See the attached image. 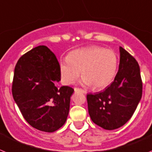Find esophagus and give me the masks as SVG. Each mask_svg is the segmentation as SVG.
I'll list each match as a JSON object with an SVG mask.
<instances>
[{
	"label": "esophagus",
	"mask_w": 152,
	"mask_h": 152,
	"mask_svg": "<svg viewBox=\"0 0 152 152\" xmlns=\"http://www.w3.org/2000/svg\"><path fill=\"white\" fill-rule=\"evenodd\" d=\"M75 92H82V93H83V94H86V92L85 90L82 89H79V88H75L74 89Z\"/></svg>",
	"instance_id": "obj_1"
}]
</instances>
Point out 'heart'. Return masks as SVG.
Instances as JSON below:
<instances>
[{"label":"heart","instance_id":"1","mask_svg":"<svg viewBox=\"0 0 152 152\" xmlns=\"http://www.w3.org/2000/svg\"><path fill=\"white\" fill-rule=\"evenodd\" d=\"M118 59L112 50L99 46L83 47L71 51L59 62L60 80L63 85H72L83 76L80 83L93 86L95 89L107 87L118 70Z\"/></svg>","mask_w":152,"mask_h":152}]
</instances>
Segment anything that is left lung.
<instances>
[{"instance_id": "left-lung-1", "label": "left lung", "mask_w": 152, "mask_h": 152, "mask_svg": "<svg viewBox=\"0 0 152 152\" xmlns=\"http://www.w3.org/2000/svg\"><path fill=\"white\" fill-rule=\"evenodd\" d=\"M118 70L105 90L87 95L92 121L106 130H114L132 118L142 96V82L138 62L119 47Z\"/></svg>"}]
</instances>
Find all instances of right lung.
I'll use <instances>...</instances> for the list:
<instances>
[{"instance_id":"add662e5","label":"right lung","mask_w":152,"mask_h":152,"mask_svg":"<svg viewBox=\"0 0 152 152\" xmlns=\"http://www.w3.org/2000/svg\"><path fill=\"white\" fill-rule=\"evenodd\" d=\"M59 62L46 46L23 55L14 69L12 94L25 120L39 131L53 132L66 121L74 89L57 87Z\"/></svg>"}]
</instances>
